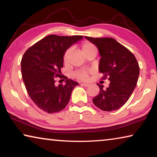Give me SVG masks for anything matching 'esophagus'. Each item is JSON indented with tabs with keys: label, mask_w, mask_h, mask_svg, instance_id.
<instances>
[{
	"label": "esophagus",
	"mask_w": 157,
	"mask_h": 157,
	"mask_svg": "<svg viewBox=\"0 0 157 157\" xmlns=\"http://www.w3.org/2000/svg\"><path fill=\"white\" fill-rule=\"evenodd\" d=\"M81 85H82V86H84V87H88V86H90V84H89V83H82Z\"/></svg>",
	"instance_id": "1"
}]
</instances>
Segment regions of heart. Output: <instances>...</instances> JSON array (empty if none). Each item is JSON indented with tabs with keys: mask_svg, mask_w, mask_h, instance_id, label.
<instances>
[{
	"mask_svg": "<svg viewBox=\"0 0 157 157\" xmlns=\"http://www.w3.org/2000/svg\"><path fill=\"white\" fill-rule=\"evenodd\" d=\"M94 46H93L91 44L89 43V42H84L82 45V51L84 53L85 52L88 51L89 50H90L92 48H94ZM69 54H70V50H66V52L64 53V55H63V61H64V62H67V60L68 59V57H69ZM74 75H75V78H78L79 79H82V80H86V79H89V72L86 71H78V72L75 73L74 74Z\"/></svg>",
	"mask_w": 157,
	"mask_h": 157,
	"instance_id": "b5f03b06",
	"label": "heart"
}]
</instances>
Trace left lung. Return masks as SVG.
<instances>
[{
    "label": "left lung",
    "instance_id": "1",
    "mask_svg": "<svg viewBox=\"0 0 157 157\" xmlns=\"http://www.w3.org/2000/svg\"><path fill=\"white\" fill-rule=\"evenodd\" d=\"M85 39L98 48L100 57L99 71L103 79L109 78V86L98 84L100 92L93 102L102 111H112L125 104L136 86L139 66L134 55L112 38Z\"/></svg>",
    "mask_w": 157,
    "mask_h": 157
}]
</instances>
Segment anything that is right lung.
Returning <instances> with one entry per match:
<instances>
[{"instance_id":"1","label":"right lung","mask_w":157,"mask_h":157,"mask_svg":"<svg viewBox=\"0 0 157 157\" xmlns=\"http://www.w3.org/2000/svg\"><path fill=\"white\" fill-rule=\"evenodd\" d=\"M82 39V36L51 34L33 45L23 55L21 62L23 82L32 100L41 110L56 113L68 105L78 82L66 78L64 85L56 86L55 78H62L60 70L66 50Z\"/></svg>"}]
</instances>
